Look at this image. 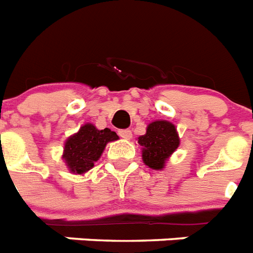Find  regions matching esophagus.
<instances>
[{
	"label": "esophagus",
	"mask_w": 253,
	"mask_h": 253,
	"mask_svg": "<svg viewBox=\"0 0 253 253\" xmlns=\"http://www.w3.org/2000/svg\"><path fill=\"white\" fill-rule=\"evenodd\" d=\"M119 136L124 139H130L132 138V130H129V129H121V130H119Z\"/></svg>",
	"instance_id": "1"
}]
</instances>
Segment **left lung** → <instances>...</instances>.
Listing matches in <instances>:
<instances>
[{
	"mask_svg": "<svg viewBox=\"0 0 253 253\" xmlns=\"http://www.w3.org/2000/svg\"><path fill=\"white\" fill-rule=\"evenodd\" d=\"M143 163L151 169H163L169 157L180 145L176 126L167 120L151 121L146 133L138 137Z\"/></svg>",
	"mask_w": 253,
	"mask_h": 253,
	"instance_id": "1",
	"label": "left lung"
}]
</instances>
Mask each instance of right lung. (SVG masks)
<instances>
[{
  "label": "right lung",
  "mask_w": 253,
  "mask_h": 253,
  "mask_svg": "<svg viewBox=\"0 0 253 253\" xmlns=\"http://www.w3.org/2000/svg\"><path fill=\"white\" fill-rule=\"evenodd\" d=\"M116 139L119 136L111 129H98L91 123H86L78 132L66 138L61 158L70 172L84 175L102 157L107 143Z\"/></svg>",
  "instance_id": "add662e5"
}]
</instances>
